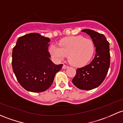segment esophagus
<instances>
[{
  "label": "esophagus",
  "mask_w": 123,
  "mask_h": 123,
  "mask_svg": "<svg viewBox=\"0 0 123 123\" xmlns=\"http://www.w3.org/2000/svg\"><path fill=\"white\" fill-rule=\"evenodd\" d=\"M68 67H68V65H63V67H62V68H63V69H67V68H68Z\"/></svg>",
  "instance_id": "1"
}]
</instances>
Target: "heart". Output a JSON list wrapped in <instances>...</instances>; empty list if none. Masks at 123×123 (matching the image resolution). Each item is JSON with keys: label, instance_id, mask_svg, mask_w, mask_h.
Returning a JSON list of instances; mask_svg holds the SVG:
<instances>
[{"label": "heart", "instance_id": "1", "mask_svg": "<svg viewBox=\"0 0 123 123\" xmlns=\"http://www.w3.org/2000/svg\"><path fill=\"white\" fill-rule=\"evenodd\" d=\"M94 43L91 39L81 36L66 37L59 42V46L52 45L49 52L58 60L64 59L68 55V61L75 67H84L89 63L94 53Z\"/></svg>", "mask_w": 123, "mask_h": 123}]
</instances>
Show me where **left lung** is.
I'll return each mask as SVG.
<instances>
[{
  "label": "left lung",
  "mask_w": 123,
  "mask_h": 123,
  "mask_svg": "<svg viewBox=\"0 0 123 123\" xmlns=\"http://www.w3.org/2000/svg\"><path fill=\"white\" fill-rule=\"evenodd\" d=\"M90 36L95 47V55L88 65L78 68L72 83L79 89L91 90L101 84L110 64L109 42L104 35L91 29L81 31Z\"/></svg>",
  "instance_id": "1"
}]
</instances>
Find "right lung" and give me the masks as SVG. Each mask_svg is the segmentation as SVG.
<instances>
[{"instance_id":"right-lung-1","label":"right lung","mask_w":123,"mask_h":123,"mask_svg":"<svg viewBox=\"0 0 123 123\" xmlns=\"http://www.w3.org/2000/svg\"><path fill=\"white\" fill-rule=\"evenodd\" d=\"M50 39L38 33L18 38L13 48L12 68L20 85L31 92H41L51 86L62 64L55 65L48 51Z\"/></svg>"}]
</instances>
